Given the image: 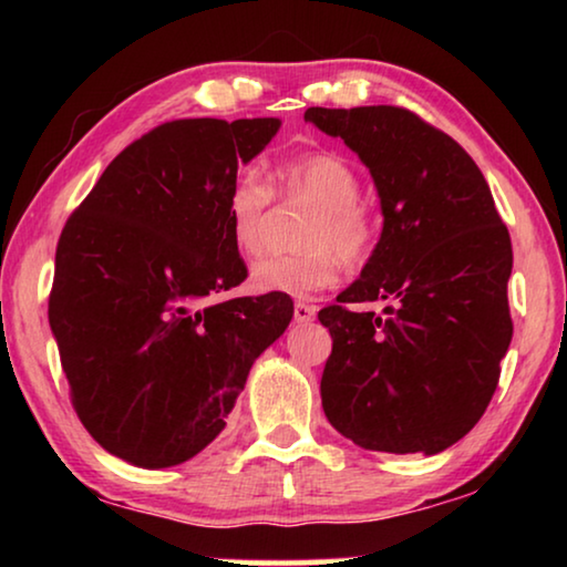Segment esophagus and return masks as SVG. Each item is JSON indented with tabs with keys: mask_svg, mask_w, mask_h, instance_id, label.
I'll list each match as a JSON object with an SVG mask.
<instances>
[{
	"mask_svg": "<svg viewBox=\"0 0 567 567\" xmlns=\"http://www.w3.org/2000/svg\"><path fill=\"white\" fill-rule=\"evenodd\" d=\"M315 315H318V310H315V305H305V302H295V322L297 324H307L315 320Z\"/></svg>",
	"mask_w": 567,
	"mask_h": 567,
	"instance_id": "1",
	"label": "esophagus"
}]
</instances>
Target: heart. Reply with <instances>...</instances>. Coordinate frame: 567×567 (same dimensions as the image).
<instances>
[{"label": "heart", "mask_w": 567, "mask_h": 567, "mask_svg": "<svg viewBox=\"0 0 567 567\" xmlns=\"http://www.w3.org/2000/svg\"><path fill=\"white\" fill-rule=\"evenodd\" d=\"M272 185L287 199L315 207L302 233V255L262 257L249 270V285L257 292L287 297H312L338 282L342 262H362L372 247V219L358 205L360 179L342 157L315 152L300 159L282 162ZM272 192L265 182L243 172L233 179L225 197L229 239L239 255H255L262 239V219Z\"/></svg>", "instance_id": "heart-1"}]
</instances>
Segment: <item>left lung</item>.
I'll return each instance as SVG.
<instances>
[{
	"label": "left lung",
	"mask_w": 567,
	"mask_h": 567,
	"mask_svg": "<svg viewBox=\"0 0 567 567\" xmlns=\"http://www.w3.org/2000/svg\"><path fill=\"white\" fill-rule=\"evenodd\" d=\"M305 122L360 157L382 213L360 277L318 315L324 415L364 450L443 453L483 417L511 348V235L473 157L417 114L310 107ZM378 299L382 319L343 307Z\"/></svg>",
	"instance_id": "8db88e82"
}]
</instances>
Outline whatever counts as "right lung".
I'll list each match as a JSON object with an SVG mask.
<instances>
[{
  "instance_id": "add662e5",
  "label": "right lung",
  "mask_w": 567,
  "mask_h": 567,
  "mask_svg": "<svg viewBox=\"0 0 567 567\" xmlns=\"http://www.w3.org/2000/svg\"><path fill=\"white\" fill-rule=\"evenodd\" d=\"M280 124H159L110 162L66 219L50 328L76 415L124 463L159 470L205 450L292 320L287 295L207 302L247 277L225 197Z\"/></svg>"
}]
</instances>
